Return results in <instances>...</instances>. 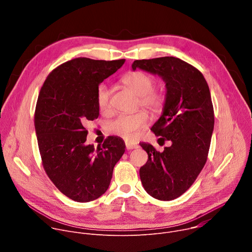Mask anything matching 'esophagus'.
<instances>
[{
  "instance_id": "34e87169",
  "label": "esophagus",
  "mask_w": 252,
  "mask_h": 252,
  "mask_svg": "<svg viewBox=\"0 0 252 252\" xmlns=\"http://www.w3.org/2000/svg\"><path fill=\"white\" fill-rule=\"evenodd\" d=\"M126 150H134V149H137L138 146L135 145V143H131V142L126 141Z\"/></svg>"
}]
</instances>
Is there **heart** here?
I'll return each instance as SVG.
<instances>
[{"label":"heart","instance_id":"b5f03b06","mask_svg":"<svg viewBox=\"0 0 252 252\" xmlns=\"http://www.w3.org/2000/svg\"><path fill=\"white\" fill-rule=\"evenodd\" d=\"M122 82L138 95V104L152 113L161 110L164 102V94L160 89L154 88V78L145 71H129ZM111 89L100 85L96 91V103L100 112L107 113L111 110ZM149 123V116L146 112H136L130 115H121L107 124L106 130L112 134L119 135L126 140H133L138 132L145 128Z\"/></svg>","mask_w":252,"mask_h":252}]
</instances>
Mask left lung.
I'll return each mask as SVG.
<instances>
[{
	"label": "left lung",
	"instance_id": "8db88e82",
	"mask_svg": "<svg viewBox=\"0 0 252 252\" xmlns=\"http://www.w3.org/2000/svg\"><path fill=\"white\" fill-rule=\"evenodd\" d=\"M131 67L165 83L162 114L151 129L160 136L159 145H170L159 153L150 143H139L149 156L139 176L150 195L172 200L192 186L207 159L214 126L209 88L197 68L174 57L136 60Z\"/></svg>",
	"mask_w": 252,
	"mask_h": 252
}]
</instances>
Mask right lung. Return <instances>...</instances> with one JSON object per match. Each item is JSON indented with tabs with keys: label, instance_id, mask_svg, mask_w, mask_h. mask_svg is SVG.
<instances>
[{
	"label": "right lung",
	"instance_id": "obj_1",
	"mask_svg": "<svg viewBox=\"0 0 252 252\" xmlns=\"http://www.w3.org/2000/svg\"><path fill=\"white\" fill-rule=\"evenodd\" d=\"M125 61L70 60L56 67L41 89L34 129L43 166L58 189L75 201L89 202L102 195L125 153V141L118 136H109L96 150L87 145L85 127L98 117L99 84Z\"/></svg>",
	"mask_w": 252,
	"mask_h": 252
}]
</instances>
